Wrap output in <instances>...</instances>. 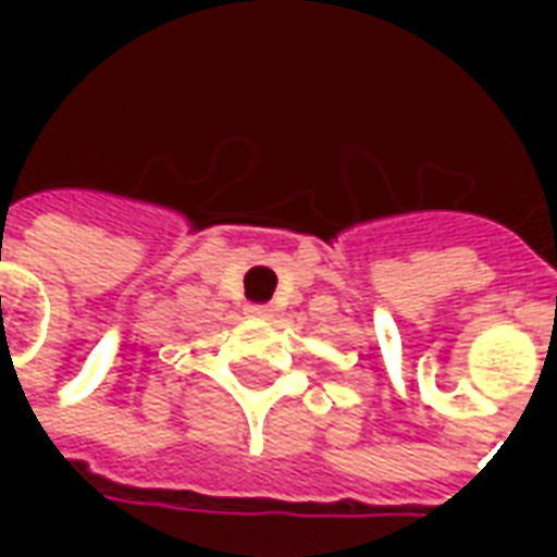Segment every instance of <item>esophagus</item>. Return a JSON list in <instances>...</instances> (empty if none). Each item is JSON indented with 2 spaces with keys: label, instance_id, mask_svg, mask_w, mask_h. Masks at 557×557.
<instances>
[{
  "label": "esophagus",
  "instance_id": "obj_1",
  "mask_svg": "<svg viewBox=\"0 0 557 557\" xmlns=\"http://www.w3.org/2000/svg\"><path fill=\"white\" fill-rule=\"evenodd\" d=\"M247 313L253 315V319H271V307H265V304H253V307H247Z\"/></svg>",
  "mask_w": 557,
  "mask_h": 557
}]
</instances>
